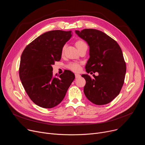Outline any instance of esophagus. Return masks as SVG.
Returning <instances> with one entry per match:
<instances>
[{"label":"esophagus","instance_id":"esophagus-1","mask_svg":"<svg viewBox=\"0 0 145 145\" xmlns=\"http://www.w3.org/2000/svg\"><path fill=\"white\" fill-rule=\"evenodd\" d=\"M80 77V74H78V73H75V77H76V78H79Z\"/></svg>","mask_w":145,"mask_h":145}]
</instances>
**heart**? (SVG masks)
Masks as SVG:
<instances>
[{"label":"heart","instance_id":"1","mask_svg":"<svg viewBox=\"0 0 145 145\" xmlns=\"http://www.w3.org/2000/svg\"><path fill=\"white\" fill-rule=\"evenodd\" d=\"M76 46L77 48V49L79 50L80 48L82 47H83L84 46H87L86 43L85 42V41L81 39H79L76 41ZM65 50V46L64 45L63 47V49H62V53H64ZM67 68L73 71V72H78L80 69V64L78 63H76V62H71V63H69L67 65Z\"/></svg>","mask_w":145,"mask_h":145}]
</instances>
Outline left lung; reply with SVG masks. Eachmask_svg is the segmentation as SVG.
Segmentation results:
<instances>
[{
  "label": "left lung",
  "instance_id": "left-lung-1",
  "mask_svg": "<svg viewBox=\"0 0 145 145\" xmlns=\"http://www.w3.org/2000/svg\"><path fill=\"white\" fill-rule=\"evenodd\" d=\"M75 32L89 46L87 72L99 73L94 78L81 75L86 81L84 94L93 104L107 105L119 94L125 81L126 65L121 49L116 40L100 30L85 29Z\"/></svg>",
  "mask_w": 145,
  "mask_h": 145
}]
</instances>
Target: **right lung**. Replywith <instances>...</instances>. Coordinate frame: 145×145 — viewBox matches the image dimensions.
<instances>
[{"mask_svg":"<svg viewBox=\"0 0 145 145\" xmlns=\"http://www.w3.org/2000/svg\"><path fill=\"white\" fill-rule=\"evenodd\" d=\"M71 36L72 31H48L33 40L22 52L19 77L30 99L40 107L51 108L59 104L75 78L68 70L59 76H53L52 72V65L61 59L62 49Z\"/></svg>","mask_w":145,"mask_h":145,"instance_id":"obj_1","label":"right lung"}]
</instances>
